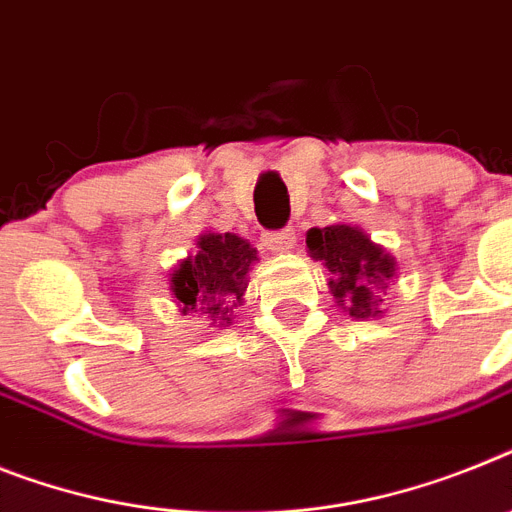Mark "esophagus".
I'll use <instances>...</instances> for the list:
<instances>
[{
	"instance_id": "esophagus-1",
	"label": "esophagus",
	"mask_w": 512,
	"mask_h": 512,
	"mask_svg": "<svg viewBox=\"0 0 512 512\" xmlns=\"http://www.w3.org/2000/svg\"><path fill=\"white\" fill-rule=\"evenodd\" d=\"M294 242H296L294 229L268 231V234H265V244H268L270 249H276V252H286V249L294 247Z\"/></svg>"
}]
</instances>
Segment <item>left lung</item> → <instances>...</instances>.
<instances>
[{"label": "left lung", "mask_w": 512, "mask_h": 512, "mask_svg": "<svg viewBox=\"0 0 512 512\" xmlns=\"http://www.w3.org/2000/svg\"><path fill=\"white\" fill-rule=\"evenodd\" d=\"M309 255L330 270V291L356 320L377 317V291L393 278L395 260L356 226H325L307 234Z\"/></svg>", "instance_id": "obj_1"}]
</instances>
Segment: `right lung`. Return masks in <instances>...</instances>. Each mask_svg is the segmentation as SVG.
Segmentation results:
<instances>
[{
  "label": "right lung",
  "instance_id": "1",
  "mask_svg": "<svg viewBox=\"0 0 512 512\" xmlns=\"http://www.w3.org/2000/svg\"><path fill=\"white\" fill-rule=\"evenodd\" d=\"M257 249L236 234H203L197 255L171 273V291L182 312H197L210 328H226L247 291Z\"/></svg>",
  "mask_w": 512,
  "mask_h": 512
}]
</instances>
